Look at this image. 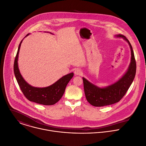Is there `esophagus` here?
Instances as JSON below:
<instances>
[{"mask_svg": "<svg viewBox=\"0 0 146 146\" xmlns=\"http://www.w3.org/2000/svg\"><path fill=\"white\" fill-rule=\"evenodd\" d=\"M74 73L76 75H81L82 74V71H81V70H80L79 68H76V69H75Z\"/></svg>", "mask_w": 146, "mask_h": 146, "instance_id": "1", "label": "esophagus"}]
</instances>
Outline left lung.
<instances>
[{
	"instance_id": "obj_1",
	"label": "left lung",
	"mask_w": 146,
	"mask_h": 146,
	"mask_svg": "<svg viewBox=\"0 0 146 146\" xmlns=\"http://www.w3.org/2000/svg\"><path fill=\"white\" fill-rule=\"evenodd\" d=\"M115 36L123 38L128 43L131 51V63L128 70L121 78L106 87L101 88L83 78L86 100L94 106L101 107L119 102L126 94L135 76L136 64L132 45L124 36L118 35Z\"/></svg>"
}]
</instances>
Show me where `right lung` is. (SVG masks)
<instances>
[{"label":"right lung","mask_w":146,"mask_h":146,"mask_svg":"<svg viewBox=\"0 0 146 146\" xmlns=\"http://www.w3.org/2000/svg\"><path fill=\"white\" fill-rule=\"evenodd\" d=\"M29 35V33L26 37ZM22 41L23 40L19 45L14 64V75L22 92L25 97L30 101L44 105L55 104L62 97L68 83L74 76V73L71 72L63 76L54 83L48 87L40 88L31 86L24 80L18 68V54Z\"/></svg>","instance_id":"add662e5"}]
</instances>
